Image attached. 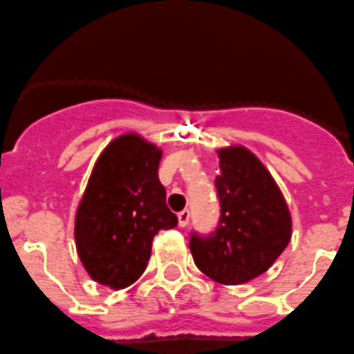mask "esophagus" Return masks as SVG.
I'll list each match as a JSON object with an SVG mask.
<instances>
[{"mask_svg": "<svg viewBox=\"0 0 354 354\" xmlns=\"http://www.w3.org/2000/svg\"><path fill=\"white\" fill-rule=\"evenodd\" d=\"M178 222H180V227H187L188 222H190V211H180V213H178Z\"/></svg>", "mask_w": 354, "mask_h": 354, "instance_id": "1", "label": "esophagus"}]
</instances>
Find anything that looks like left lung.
I'll list each match as a JSON object with an SVG mask.
<instances>
[{
  "instance_id": "1",
  "label": "left lung",
  "mask_w": 354,
  "mask_h": 354,
  "mask_svg": "<svg viewBox=\"0 0 354 354\" xmlns=\"http://www.w3.org/2000/svg\"><path fill=\"white\" fill-rule=\"evenodd\" d=\"M214 180L220 222L207 236L192 232L196 266L222 285H241L266 272L288 246L292 216L262 162L244 147L218 150Z\"/></svg>"
}]
</instances>
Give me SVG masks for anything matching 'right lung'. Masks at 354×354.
Instances as JSON below:
<instances>
[{
    "label": "right lung",
    "instance_id": "1",
    "mask_svg": "<svg viewBox=\"0 0 354 354\" xmlns=\"http://www.w3.org/2000/svg\"><path fill=\"white\" fill-rule=\"evenodd\" d=\"M162 151L124 134L99 155L75 218L78 257L94 281L113 290L145 272L158 230L178 225L158 180Z\"/></svg>",
    "mask_w": 354,
    "mask_h": 354
}]
</instances>
